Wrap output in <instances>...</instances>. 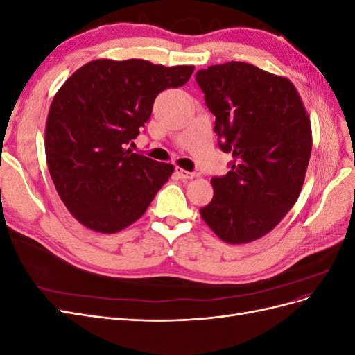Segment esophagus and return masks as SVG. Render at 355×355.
I'll use <instances>...</instances> for the list:
<instances>
[{"label": "esophagus", "instance_id": "obj_1", "mask_svg": "<svg viewBox=\"0 0 355 355\" xmlns=\"http://www.w3.org/2000/svg\"><path fill=\"white\" fill-rule=\"evenodd\" d=\"M176 175L180 179H194L196 178V173H192V171H187L180 167H176Z\"/></svg>", "mask_w": 355, "mask_h": 355}]
</instances>
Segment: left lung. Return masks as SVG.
<instances>
[{"mask_svg":"<svg viewBox=\"0 0 355 355\" xmlns=\"http://www.w3.org/2000/svg\"><path fill=\"white\" fill-rule=\"evenodd\" d=\"M231 170L211 178L213 198L200 209L220 240L244 244L272 231L293 207L313 148L311 121L292 81L245 62L196 75Z\"/></svg>","mask_w":355,"mask_h":355,"instance_id":"obj_1","label":"left lung"}]
</instances>
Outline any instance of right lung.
<instances>
[{
  "mask_svg": "<svg viewBox=\"0 0 355 355\" xmlns=\"http://www.w3.org/2000/svg\"><path fill=\"white\" fill-rule=\"evenodd\" d=\"M192 72V65L98 59L58 90L46 123L47 166L60 200L84 227L103 234L127 228L173 173L171 164L135 154L128 145L157 96L184 85Z\"/></svg>",
  "mask_w": 355,
  "mask_h": 355,
  "instance_id": "obj_1",
  "label": "right lung"
}]
</instances>
